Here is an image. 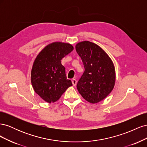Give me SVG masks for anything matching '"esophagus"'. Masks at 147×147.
Segmentation results:
<instances>
[{
    "mask_svg": "<svg viewBox=\"0 0 147 147\" xmlns=\"http://www.w3.org/2000/svg\"><path fill=\"white\" fill-rule=\"evenodd\" d=\"M72 84H73V86H76V84H77V80L75 79H73L72 80Z\"/></svg>",
    "mask_w": 147,
    "mask_h": 147,
    "instance_id": "esophagus-1",
    "label": "esophagus"
}]
</instances>
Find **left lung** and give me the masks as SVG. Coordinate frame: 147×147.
<instances>
[{
	"instance_id": "8db88e82",
	"label": "left lung",
	"mask_w": 147,
	"mask_h": 147,
	"mask_svg": "<svg viewBox=\"0 0 147 147\" xmlns=\"http://www.w3.org/2000/svg\"><path fill=\"white\" fill-rule=\"evenodd\" d=\"M75 49L84 67L77 90L86 101L92 104L98 103L107 97L115 86L114 64L107 53L94 43L78 42Z\"/></svg>"
}]
</instances>
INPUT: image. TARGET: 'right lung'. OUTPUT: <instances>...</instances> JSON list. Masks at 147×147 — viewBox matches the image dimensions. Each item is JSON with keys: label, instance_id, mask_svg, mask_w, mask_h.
Wrapping results in <instances>:
<instances>
[{"label": "right lung", "instance_id": "add662e5", "mask_svg": "<svg viewBox=\"0 0 147 147\" xmlns=\"http://www.w3.org/2000/svg\"><path fill=\"white\" fill-rule=\"evenodd\" d=\"M74 50L70 43L55 42L48 44L38 53L31 70V83L34 91L48 103L58 100L67 89L72 86L67 79L61 59Z\"/></svg>", "mask_w": 147, "mask_h": 147}]
</instances>
